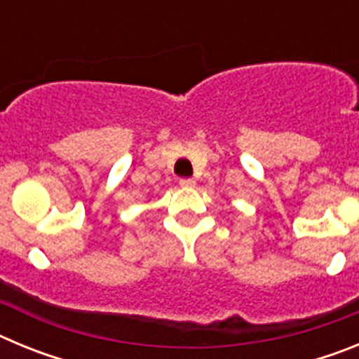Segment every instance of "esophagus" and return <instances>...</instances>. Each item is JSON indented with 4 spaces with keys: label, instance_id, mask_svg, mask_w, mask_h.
<instances>
[{
    "label": "esophagus",
    "instance_id": "1",
    "mask_svg": "<svg viewBox=\"0 0 359 359\" xmlns=\"http://www.w3.org/2000/svg\"><path fill=\"white\" fill-rule=\"evenodd\" d=\"M180 185L187 187V189H189V187H194L196 182L192 180V177H182V180H180Z\"/></svg>",
    "mask_w": 359,
    "mask_h": 359
}]
</instances>
